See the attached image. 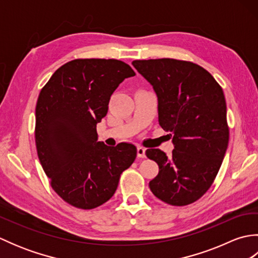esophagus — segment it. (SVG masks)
Wrapping results in <instances>:
<instances>
[{"mask_svg": "<svg viewBox=\"0 0 258 258\" xmlns=\"http://www.w3.org/2000/svg\"><path fill=\"white\" fill-rule=\"evenodd\" d=\"M138 157L144 158L145 157V149L142 146H138Z\"/></svg>", "mask_w": 258, "mask_h": 258, "instance_id": "34e87169", "label": "esophagus"}]
</instances>
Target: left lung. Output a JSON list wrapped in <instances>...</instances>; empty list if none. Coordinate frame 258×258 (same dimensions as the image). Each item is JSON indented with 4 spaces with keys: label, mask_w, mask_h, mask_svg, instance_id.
Here are the masks:
<instances>
[{
    "label": "left lung",
    "mask_w": 258,
    "mask_h": 258,
    "mask_svg": "<svg viewBox=\"0 0 258 258\" xmlns=\"http://www.w3.org/2000/svg\"><path fill=\"white\" fill-rule=\"evenodd\" d=\"M132 64L156 93L161 127L173 133L171 156L158 149L145 152L158 165L150 188L169 205L191 204L212 186L227 150L229 128L222 87L193 62L156 58Z\"/></svg>",
    "instance_id": "left-lung-1"
}]
</instances>
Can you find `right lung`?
<instances>
[{
    "mask_svg": "<svg viewBox=\"0 0 258 258\" xmlns=\"http://www.w3.org/2000/svg\"><path fill=\"white\" fill-rule=\"evenodd\" d=\"M135 72L114 58H76L57 69L43 86L35 108L38 160L54 191L81 210L101 206L114 195L135 161L133 144L97 142L113 92Z\"/></svg>",
    "mask_w": 258,
    "mask_h": 258,
    "instance_id": "obj_1",
    "label": "right lung"
}]
</instances>
